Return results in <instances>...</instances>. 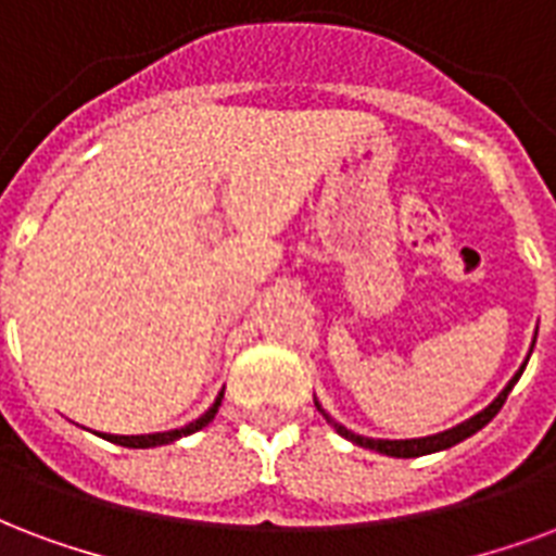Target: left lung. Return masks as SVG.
<instances>
[{
    "label": "left lung",
    "instance_id": "left-lung-1",
    "mask_svg": "<svg viewBox=\"0 0 556 556\" xmlns=\"http://www.w3.org/2000/svg\"><path fill=\"white\" fill-rule=\"evenodd\" d=\"M533 342H536V337H533ZM533 352V349H531ZM531 357V354H528ZM525 366H528V361L521 363V369L516 375H513V381L504 387V390L498 392V399L490 404V407H483L478 416H471V419L460 421L457 428H452V431H442V433H433V437H421V440H372V437H361V433H352L345 431L342 425H337V421L328 416V413L323 410V416L328 421H331L333 428L345 437V440H352L354 445H361V448H372V452H381L387 454V457H421V454H433V452H445V448H452V445H457V442H463L466 437H471V433H478L483 428V425H490L492 419H495V413L504 407V402H507V395H510V390L516 387V381L521 378V372H525Z\"/></svg>",
    "mask_w": 556,
    "mask_h": 556
}]
</instances>
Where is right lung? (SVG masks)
I'll use <instances>...</instances> for the list:
<instances>
[{
    "instance_id": "add662e5",
    "label": "right lung",
    "mask_w": 556,
    "mask_h": 556,
    "mask_svg": "<svg viewBox=\"0 0 556 556\" xmlns=\"http://www.w3.org/2000/svg\"><path fill=\"white\" fill-rule=\"evenodd\" d=\"M219 404H223V392L216 395V402L207 407V413H204V416H199V419L190 421V425H184V428H178V431L140 433V437H116V433H104V440L116 442V445H125V448H154V445H166V442H175V440H181V437H190V433L202 431L204 425H207V421L216 416Z\"/></svg>"
}]
</instances>
